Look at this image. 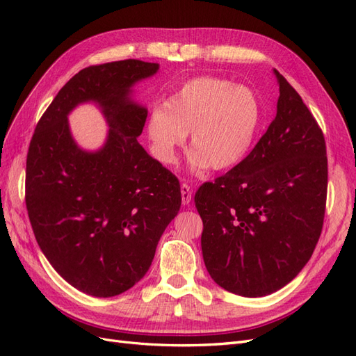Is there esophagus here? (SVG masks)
Wrapping results in <instances>:
<instances>
[{"mask_svg": "<svg viewBox=\"0 0 356 356\" xmlns=\"http://www.w3.org/2000/svg\"><path fill=\"white\" fill-rule=\"evenodd\" d=\"M181 197H182V204H190L191 188L188 184H181Z\"/></svg>", "mask_w": 356, "mask_h": 356, "instance_id": "34e87169", "label": "esophagus"}]
</instances>
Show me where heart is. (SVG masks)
I'll use <instances>...</instances> for the list:
<instances>
[{
    "label": "heart",
    "mask_w": 356,
    "mask_h": 356,
    "mask_svg": "<svg viewBox=\"0 0 356 356\" xmlns=\"http://www.w3.org/2000/svg\"><path fill=\"white\" fill-rule=\"evenodd\" d=\"M261 123L257 95L218 77L184 83L149 114L147 135L153 156L172 163L190 134V153L197 166L229 169L246 157Z\"/></svg>",
    "instance_id": "b5f03b06"
}]
</instances>
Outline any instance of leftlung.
I'll return each instance as SVG.
<instances>
[{
	"label": "left lung",
	"instance_id": "obj_1",
	"mask_svg": "<svg viewBox=\"0 0 356 356\" xmlns=\"http://www.w3.org/2000/svg\"><path fill=\"white\" fill-rule=\"evenodd\" d=\"M276 117L252 152L195 195L211 277L243 297L281 289L314 254L325 217V138L297 90L275 70Z\"/></svg>",
	"mask_w": 356,
	"mask_h": 356
}]
</instances>
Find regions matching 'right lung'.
Returning <instances> with one entry per match:
<instances>
[{
	"mask_svg": "<svg viewBox=\"0 0 356 356\" xmlns=\"http://www.w3.org/2000/svg\"><path fill=\"white\" fill-rule=\"evenodd\" d=\"M157 63L126 59L81 70L37 123L26 156L25 203L35 239L68 284L114 297L148 272L168 224L181 208L178 178L139 145L147 110L129 99ZM96 100L111 123L106 145L86 154L66 115Z\"/></svg>",
	"mask_w": 356,
	"mask_h": 356,
	"instance_id": "right-lung-1",
	"label": "right lung"
}]
</instances>
